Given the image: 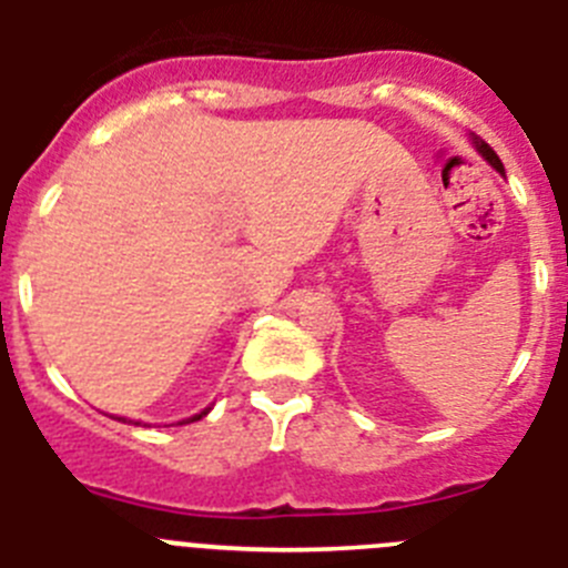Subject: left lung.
I'll return each mask as SVG.
<instances>
[{"mask_svg": "<svg viewBox=\"0 0 568 568\" xmlns=\"http://www.w3.org/2000/svg\"><path fill=\"white\" fill-rule=\"evenodd\" d=\"M473 143H476L478 154H481V158H485V160H487V163H490V165H493V169H496V171H501V174H504V165H501V160H498V154H496V152H493L490 145H487V143H485V140H481V138H476V134H473Z\"/></svg>", "mask_w": 568, "mask_h": 568, "instance_id": "1", "label": "left lung"}]
</instances>
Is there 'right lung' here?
<instances>
[{
	"label": "right lung",
	"mask_w": 568,
	"mask_h": 568,
	"mask_svg": "<svg viewBox=\"0 0 568 568\" xmlns=\"http://www.w3.org/2000/svg\"><path fill=\"white\" fill-rule=\"evenodd\" d=\"M207 410H211V408L200 410V414H194V416H191V419H182V423H176V425H189V423H196V419H202V416H205ZM123 423H126V419H123ZM134 425H140V423H134Z\"/></svg>",
	"instance_id": "1"
}]
</instances>
